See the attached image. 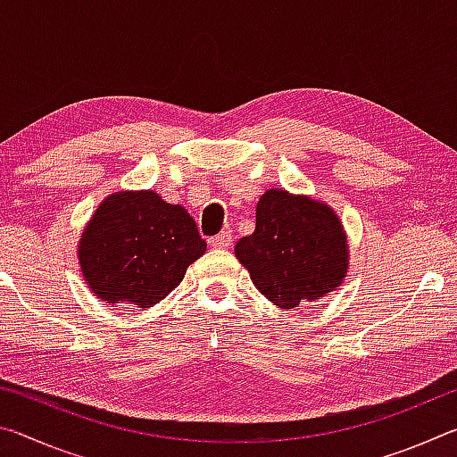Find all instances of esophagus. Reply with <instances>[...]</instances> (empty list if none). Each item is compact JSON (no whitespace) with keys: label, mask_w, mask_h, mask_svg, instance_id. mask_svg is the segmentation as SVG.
Masks as SVG:
<instances>
[{"label":"esophagus","mask_w":457,"mask_h":457,"mask_svg":"<svg viewBox=\"0 0 457 457\" xmlns=\"http://www.w3.org/2000/svg\"><path fill=\"white\" fill-rule=\"evenodd\" d=\"M231 242H234V237H231L229 231H221V234L213 236V237L210 239V244H212L213 247H220V250H226V247L231 245Z\"/></svg>","instance_id":"esophagus-1"}]
</instances>
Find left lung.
<instances>
[{"instance_id": "obj_1", "label": "left lung", "mask_w": 457, "mask_h": 457, "mask_svg": "<svg viewBox=\"0 0 457 457\" xmlns=\"http://www.w3.org/2000/svg\"><path fill=\"white\" fill-rule=\"evenodd\" d=\"M236 258L278 308L327 296L349 270V244L335 210L306 195L268 189L256 229L236 244Z\"/></svg>"}]
</instances>
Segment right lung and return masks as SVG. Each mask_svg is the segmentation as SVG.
<instances>
[{
    "label": "right lung",
    "instance_id": "right-lung-1",
    "mask_svg": "<svg viewBox=\"0 0 457 457\" xmlns=\"http://www.w3.org/2000/svg\"><path fill=\"white\" fill-rule=\"evenodd\" d=\"M205 247L181 205L167 204L154 191H117L84 228L79 262L98 298L149 308L179 286Z\"/></svg>",
    "mask_w": 457,
    "mask_h": 457
}]
</instances>
